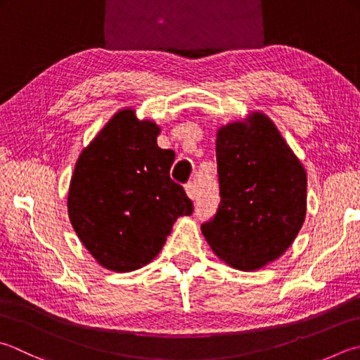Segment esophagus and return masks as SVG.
Wrapping results in <instances>:
<instances>
[{"label": "esophagus", "instance_id": "obj_1", "mask_svg": "<svg viewBox=\"0 0 360 360\" xmlns=\"http://www.w3.org/2000/svg\"><path fill=\"white\" fill-rule=\"evenodd\" d=\"M185 191H186V194H188L191 199H195V195H198V189H195V185H194L193 181L186 183V185H185Z\"/></svg>", "mask_w": 360, "mask_h": 360}]
</instances>
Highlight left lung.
Returning a JSON list of instances; mask_svg holds the SVG:
<instances>
[{
	"label": "left lung",
	"instance_id": "obj_1",
	"mask_svg": "<svg viewBox=\"0 0 360 360\" xmlns=\"http://www.w3.org/2000/svg\"><path fill=\"white\" fill-rule=\"evenodd\" d=\"M218 212L202 224L213 252L230 266L259 269L295 241L307 208V175L262 112L219 128Z\"/></svg>",
	"mask_w": 360,
	"mask_h": 360
}]
</instances>
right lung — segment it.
<instances>
[{
    "label": "right lung",
    "mask_w": 360,
    "mask_h": 360,
    "mask_svg": "<svg viewBox=\"0 0 360 360\" xmlns=\"http://www.w3.org/2000/svg\"><path fill=\"white\" fill-rule=\"evenodd\" d=\"M160 127L122 110L81 152L69 188L78 238L106 269L127 273L152 262L193 202L169 171L172 150L157 144Z\"/></svg>",
    "instance_id": "right-lung-1"
}]
</instances>
